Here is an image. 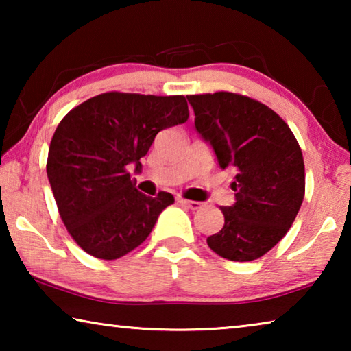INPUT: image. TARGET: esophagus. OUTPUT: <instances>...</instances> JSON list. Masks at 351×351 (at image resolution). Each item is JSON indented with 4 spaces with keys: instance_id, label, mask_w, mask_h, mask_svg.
<instances>
[{
    "instance_id": "1",
    "label": "esophagus",
    "mask_w": 351,
    "mask_h": 351,
    "mask_svg": "<svg viewBox=\"0 0 351 351\" xmlns=\"http://www.w3.org/2000/svg\"><path fill=\"white\" fill-rule=\"evenodd\" d=\"M178 203L184 207H187V209H190V210H197L201 207V203H198V201H190V199H184V198H178Z\"/></svg>"
}]
</instances>
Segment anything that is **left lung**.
I'll return each instance as SVG.
<instances>
[{
    "label": "left lung",
    "mask_w": 351,
    "mask_h": 351,
    "mask_svg": "<svg viewBox=\"0 0 351 351\" xmlns=\"http://www.w3.org/2000/svg\"><path fill=\"white\" fill-rule=\"evenodd\" d=\"M195 128L221 169L235 171V203L221 207L224 226L207 239L219 257L251 261L280 241L305 195V165L287 122L258 100L234 93L187 96Z\"/></svg>",
    "instance_id": "left-lung-1"
}]
</instances>
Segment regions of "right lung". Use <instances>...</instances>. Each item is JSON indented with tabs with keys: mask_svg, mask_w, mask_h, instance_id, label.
<instances>
[{
	"mask_svg": "<svg viewBox=\"0 0 351 351\" xmlns=\"http://www.w3.org/2000/svg\"><path fill=\"white\" fill-rule=\"evenodd\" d=\"M184 96L104 93L71 110L47 153V180L68 232L83 251L116 260L144 243L171 193L147 197L127 171L161 130L184 123Z\"/></svg>",
	"mask_w": 351,
	"mask_h": 351,
	"instance_id": "obj_1",
	"label": "right lung"
}]
</instances>
